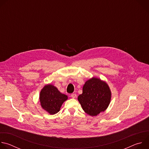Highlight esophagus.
Segmentation results:
<instances>
[{"mask_svg": "<svg viewBox=\"0 0 149 149\" xmlns=\"http://www.w3.org/2000/svg\"><path fill=\"white\" fill-rule=\"evenodd\" d=\"M71 97L72 98H76V97H77V94H75V93L71 94Z\"/></svg>", "mask_w": 149, "mask_h": 149, "instance_id": "esophagus-1", "label": "esophagus"}]
</instances>
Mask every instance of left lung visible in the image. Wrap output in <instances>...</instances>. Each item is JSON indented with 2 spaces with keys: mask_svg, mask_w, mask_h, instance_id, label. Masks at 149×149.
<instances>
[{
  "mask_svg": "<svg viewBox=\"0 0 149 149\" xmlns=\"http://www.w3.org/2000/svg\"><path fill=\"white\" fill-rule=\"evenodd\" d=\"M78 100L84 111L91 116H95L108 107L111 100V91L108 85L97 78L86 82L82 94Z\"/></svg>",
  "mask_w": 149,
  "mask_h": 149,
  "instance_id": "left-lung-1",
  "label": "left lung"
}]
</instances>
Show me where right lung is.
I'll list each match as a JSON object with an SVG mask.
<instances>
[{"instance_id":"1","label":"right lung","mask_w":149,"mask_h":149,"mask_svg":"<svg viewBox=\"0 0 149 149\" xmlns=\"http://www.w3.org/2000/svg\"><path fill=\"white\" fill-rule=\"evenodd\" d=\"M67 98L66 95L61 93L55 87L50 84L41 90L39 97L42 107L51 114L57 113Z\"/></svg>"}]
</instances>
